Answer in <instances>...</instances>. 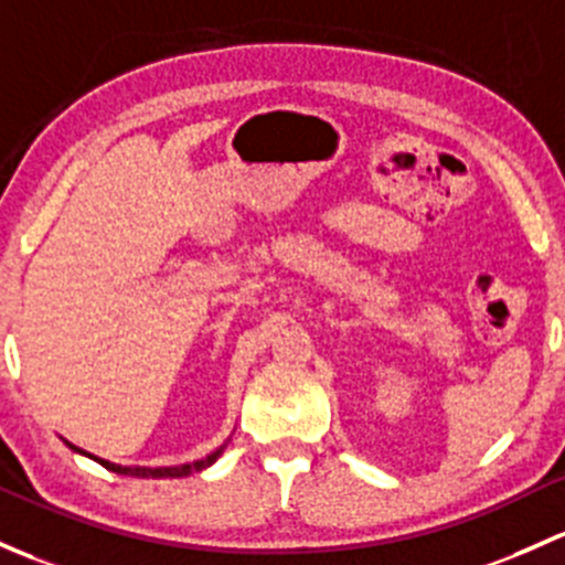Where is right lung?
I'll return each mask as SVG.
<instances>
[{
	"mask_svg": "<svg viewBox=\"0 0 565 565\" xmlns=\"http://www.w3.org/2000/svg\"><path fill=\"white\" fill-rule=\"evenodd\" d=\"M67 444L70 449H73V452H81V455H86V457H92V460H97L99 466H105L108 468V471H113V473H124V477H138V479H178V477H189V473H194V471H203V468H207V466H213V462L218 460V455L224 452V447H227V444H224V447H218L216 452H211L207 457H203V460H194V462H183V466H168V468H146V466H116V462H110V460H103V457H94V455H88V452H83V449H78L75 447V444H70V441H64Z\"/></svg>",
	"mask_w": 565,
	"mask_h": 565,
	"instance_id": "obj_1",
	"label": "right lung"
}]
</instances>
